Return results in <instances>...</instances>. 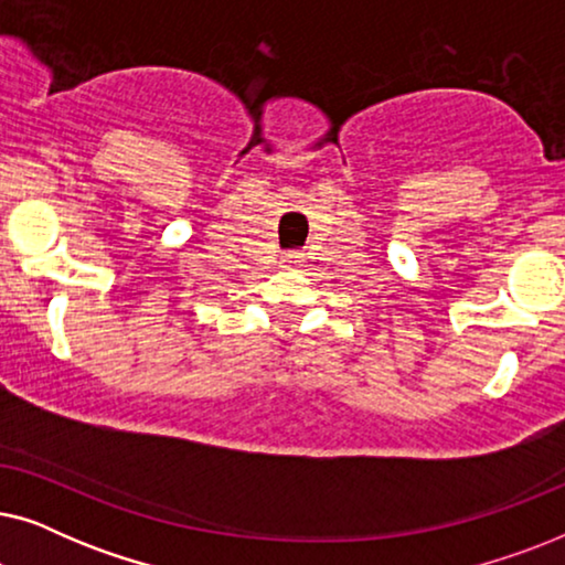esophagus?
<instances>
[{
	"mask_svg": "<svg viewBox=\"0 0 565 565\" xmlns=\"http://www.w3.org/2000/svg\"><path fill=\"white\" fill-rule=\"evenodd\" d=\"M300 262H303V254H300V252H288L282 257V267H298Z\"/></svg>",
	"mask_w": 565,
	"mask_h": 565,
	"instance_id": "esophagus-1",
	"label": "esophagus"
}]
</instances>
